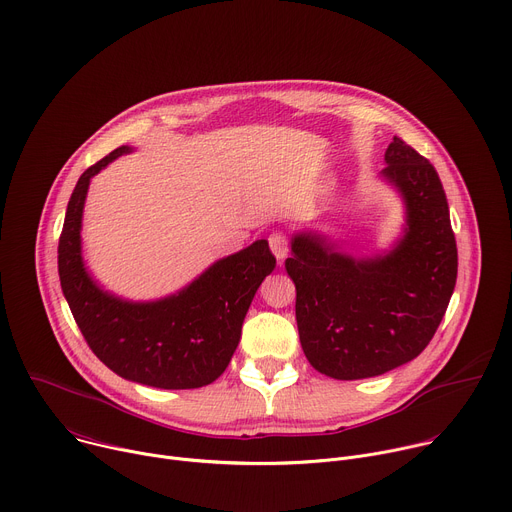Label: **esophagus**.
Listing matches in <instances>:
<instances>
[{"mask_svg":"<svg viewBox=\"0 0 512 512\" xmlns=\"http://www.w3.org/2000/svg\"><path fill=\"white\" fill-rule=\"evenodd\" d=\"M269 247H271L273 255L277 257V261L281 263V261L287 257V251H289V241H287L285 233L273 231V233L269 235Z\"/></svg>","mask_w":512,"mask_h":512,"instance_id":"1","label":"esophagus"}]
</instances>
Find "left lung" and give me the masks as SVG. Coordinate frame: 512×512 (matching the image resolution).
Instances as JSON below:
<instances>
[{
  "label": "left lung",
  "mask_w": 512,
  "mask_h": 512,
  "mask_svg": "<svg viewBox=\"0 0 512 512\" xmlns=\"http://www.w3.org/2000/svg\"><path fill=\"white\" fill-rule=\"evenodd\" d=\"M381 176L403 198L405 231L375 257H352L318 233L291 237L300 342L312 367L354 381L413 360L440 326L458 275V249L435 168L393 137Z\"/></svg>",
  "instance_id": "obj_1"
}]
</instances>
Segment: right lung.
<instances>
[{
	"label": "right lung",
	"mask_w": 512,
	"mask_h": 512,
	"mask_svg": "<svg viewBox=\"0 0 512 512\" xmlns=\"http://www.w3.org/2000/svg\"><path fill=\"white\" fill-rule=\"evenodd\" d=\"M127 152V145L113 150L72 190L58 241L62 294L87 344L113 373L158 389H198L229 367L247 310L275 257L265 239L255 241L156 302H127L101 289L83 263V208L91 178Z\"/></svg>",
	"instance_id": "1"
}]
</instances>
